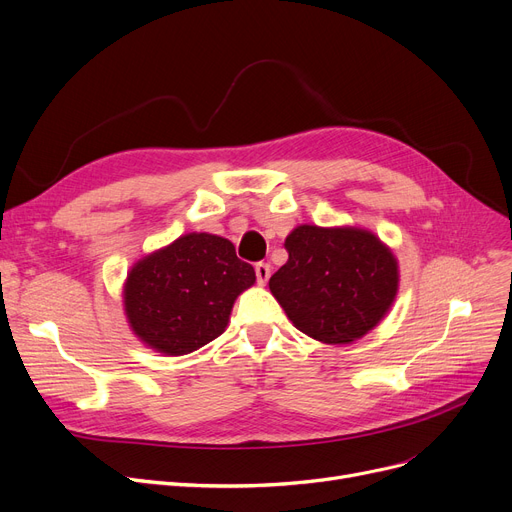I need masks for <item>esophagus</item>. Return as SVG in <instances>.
<instances>
[{
    "label": "esophagus",
    "mask_w": 512,
    "mask_h": 512,
    "mask_svg": "<svg viewBox=\"0 0 512 512\" xmlns=\"http://www.w3.org/2000/svg\"><path fill=\"white\" fill-rule=\"evenodd\" d=\"M270 274H272V267H270V263H263V261H259L257 265H255V276H257V284H265L267 280H270Z\"/></svg>",
    "instance_id": "obj_1"
}]
</instances>
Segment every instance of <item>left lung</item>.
Listing matches in <instances>:
<instances>
[{
	"instance_id": "8db88e82",
	"label": "left lung",
	"mask_w": 512,
	"mask_h": 512,
	"mask_svg": "<svg viewBox=\"0 0 512 512\" xmlns=\"http://www.w3.org/2000/svg\"><path fill=\"white\" fill-rule=\"evenodd\" d=\"M288 261L270 290L294 328L328 344L365 336L390 309L398 290L394 255L367 230L294 228Z\"/></svg>"
}]
</instances>
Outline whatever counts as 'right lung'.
<instances>
[{"mask_svg":"<svg viewBox=\"0 0 512 512\" xmlns=\"http://www.w3.org/2000/svg\"><path fill=\"white\" fill-rule=\"evenodd\" d=\"M253 282V265L236 257L230 240L193 232L132 267L126 317L155 351L186 355L226 330L236 297Z\"/></svg>","mask_w":512,"mask_h":512,"instance_id":"right-lung-1","label":"right lung"}]
</instances>
